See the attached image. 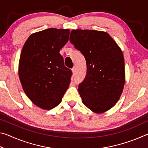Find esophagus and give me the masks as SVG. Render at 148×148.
<instances>
[{
  "label": "esophagus",
  "mask_w": 148,
  "mask_h": 148,
  "mask_svg": "<svg viewBox=\"0 0 148 148\" xmlns=\"http://www.w3.org/2000/svg\"><path fill=\"white\" fill-rule=\"evenodd\" d=\"M72 74H75V72H76V69H75V67H74V68L72 69Z\"/></svg>",
  "instance_id": "1"
}]
</instances>
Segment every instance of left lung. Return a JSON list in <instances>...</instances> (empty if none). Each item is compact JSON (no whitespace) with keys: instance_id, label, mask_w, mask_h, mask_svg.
<instances>
[{"instance_id":"obj_1","label":"left lung","mask_w":148,"mask_h":148,"mask_svg":"<svg viewBox=\"0 0 148 148\" xmlns=\"http://www.w3.org/2000/svg\"><path fill=\"white\" fill-rule=\"evenodd\" d=\"M70 41L86 61V76L78 87L82 102L95 113L106 112L117 103L123 90L121 48L108 33L95 30H72Z\"/></svg>"}]
</instances>
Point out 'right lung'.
<instances>
[{
	"label": "right lung",
	"instance_id": "add662e5",
	"mask_svg": "<svg viewBox=\"0 0 148 148\" xmlns=\"http://www.w3.org/2000/svg\"><path fill=\"white\" fill-rule=\"evenodd\" d=\"M69 29L50 28L30 35L22 48L19 77L23 91L36 106L51 110L62 101L72 71L59 51L69 41Z\"/></svg>",
	"mask_w": 148,
	"mask_h": 148
}]
</instances>
